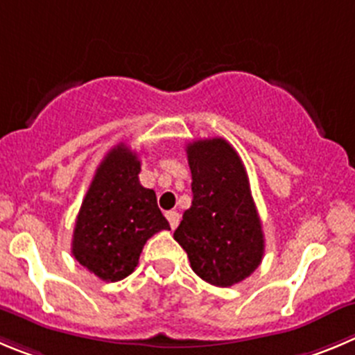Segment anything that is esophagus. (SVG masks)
<instances>
[{"mask_svg":"<svg viewBox=\"0 0 355 355\" xmlns=\"http://www.w3.org/2000/svg\"><path fill=\"white\" fill-rule=\"evenodd\" d=\"M166 218L168 223H170L171 230H175V227L178 226V223H180V215H178V211H166Z\"/></svg>","mask_w":355,"mask_h":355,"instance_id":"1","label":"esophagus"}]
</instances>
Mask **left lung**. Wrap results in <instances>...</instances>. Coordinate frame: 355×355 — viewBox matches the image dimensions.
Instances as JSON below:
<instances>
[{
	"label": "left lung",
	"instance_id": "left-lung-1",
	"mask_svg": "<svg viewBox=\"0 0 355 355\" xmlns=\"http://www.w3.org/2000/svg\"><path fill=\"white\" fill-rule=\"evenodd\" d=\"M193 205L173 238L205 282L231 287L256 271L264 256V234L247 171L224 138L187 145Z\"/></svg>",
	"mask_w": 355,
	"mask_h": 355
}]
</instances>
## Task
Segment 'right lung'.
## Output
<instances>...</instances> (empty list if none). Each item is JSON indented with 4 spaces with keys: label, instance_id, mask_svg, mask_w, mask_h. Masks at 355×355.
I'll use <instances>...</instances> for the list:
<instances>
[{
    "label": "right lung",
    "instance_id": "obj_1",
    "mask_svg": "<svg viewBox=\"0 0 355 355\" xmlns=\"http://www.w3.org/2000/svg\"><path fill=\"white\" fill-rule=\"evenodd\" d=\"M137 152L112 148L96 170L73 230L71 254L105 282H119L137 268L144 245L170 224L152 189L138 180Z\"/></svg>",
    "mask_w": 355,
    "mask_h": 355
}]
</instances>
